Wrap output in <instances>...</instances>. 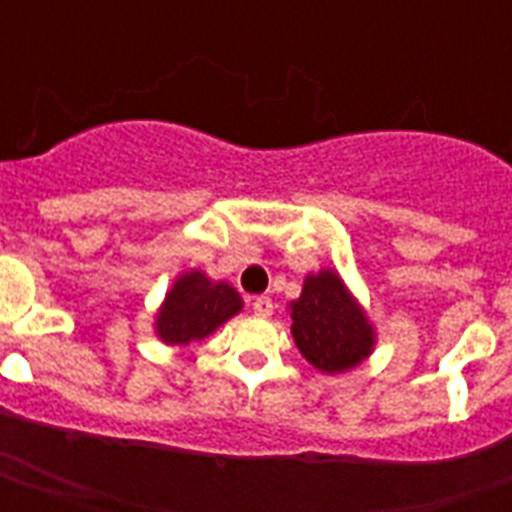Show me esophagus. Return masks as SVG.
Here are the masks:
<instances>
[{"label": "esophagus", "instance_id": "1", "mask_svg": "<svg viewBox=\"0 0 512 512\" xmlns=\"http://www.w3.org/2000/svg\"><path fill=\"white\" fill-rule=\"evenodd\" d=\"M252 311H255V316H260V319H268L273 313V300L271 297H255L252 300Z\"/></svg>", "mask_w": 512, "mask_h": 512}]
</instances>
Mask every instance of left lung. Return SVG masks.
Wrapping results in <instances>:
<instances>
[{
	"label": "left lung",
	"instance_id": "left-lung-1",
	"mask_svg": "<svg viewBox=\"0 0 512 512\" xmlns=\"http://www.w3.org/2000/svg\"><path fill=\"white\" fill-rule=\"evenodd\" d=\"M287 311L297 350L319 372H350L374 353L377 329L335 268L308 273Z\"/></svg>",
	"mask_w": 512,
	"mask_h": 512
}]
</instances>
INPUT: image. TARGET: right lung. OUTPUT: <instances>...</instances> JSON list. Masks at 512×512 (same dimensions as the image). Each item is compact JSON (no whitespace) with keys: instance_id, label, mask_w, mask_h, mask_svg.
<instances>
[{"instance_id":"right-lung-1","label":"right lung","mask_w":512,"mask_h":512,"mask_svg":"<svg viewBox=\"0 0 512 512\" xmlns=\"http://www.w3.org/2000/svg\"><path fill=\"white\" fill-rule=\"evenodd\" d=\"M244 300L233 284L212 279L201 268H188L172 281L162 305L156 308L154 335L172 348H188L193 342L215 335L225 321L241 313Z\"/></svg>"}]
</instances>
